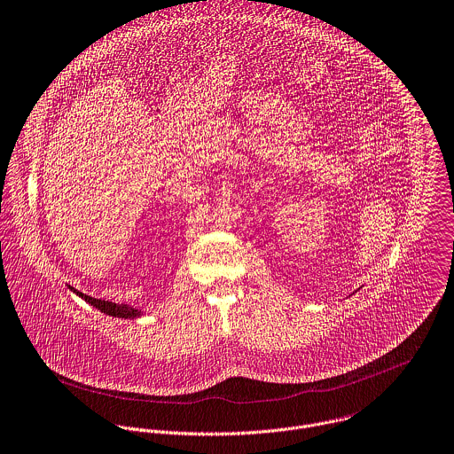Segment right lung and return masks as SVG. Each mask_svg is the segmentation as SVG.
Masks as SVG:
<instances>
[{
    "instance_id": "1",
    "label": "right lung",
    "mask_w": 454,
    "mask_h": 454,
    "mask_svg": "<svg viewBox=\"0 0 454 454\" xmlns=\"http://www.w3.org/2000/svg\"><path fill=\"white\" fill-rule=\"evenodd\" d=\"M70 290H72V292H75L81 299H84L88 304L95 306L97 309H100L102 313H106V315H109V317H118V318H136V317H139V315H141V311H137V309H134V308H129L127 304H114V302H109V301L93 299V297H90V295H86V294H81V292H77V290H74V288H70Z\"/></svg>"
}]
</instances>
